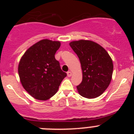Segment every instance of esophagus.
<instances>
[{
    "mask_svg": "<svg viewBox=\"0 0 134 134\" xmlns=\"http://www.w3.org/2000/svg\"><path fill=\"white\" fill-rule=\"evenodd\" d=\"M67 76H68V77H70L71 76H72V72H71L70 71H68V72H67Z\"/></svg>",
    "mask_w": 134,
    "mask_h": 134,
    "instance_id": "obj_1",
    "label": "esophagus"
}]
</instances>
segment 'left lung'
<instances>
[{
  "label": "left lung",
  "mask_w": 134,
  "mask_h": 134,
  "mask_svg": "<svg viewBox=\"0 0 134 134\" xmlns=\"http://www.w3.org/2000/svg\"><path fill=\"white\" fill-rule=\"evenodd\" d=\"M77 54L82 70V80L76 86L84 97H98L111 82L113 64L107 52L98 43L90 40H79L70 43Z\"/></svg>",
  "instance_id": "left-lung-1"
}]
</instances>
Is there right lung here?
<instances>
[{
	"instance_id": "add662e5",
	"label": "right lung",
	"mask_w": 134,
	"mask_h": 134,
	"mask_svg": "<svg viewBox=\"0 0 134 134\" xmlns=\"http://www.w3.org/2000/svg\"><path fill=\"white\" fill-rule=\"evenodd\" d=\"M60 42L42 40L26 51L18 66L20 80L27 93L37 100H46L57 93L66 73L55 58Z\"/></svg>"
}]
</instances>
